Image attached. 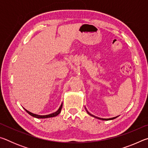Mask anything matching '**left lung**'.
<instances>
[{
  "label": "left lung",
  "mask_w": 148,
  "mask_h": 148,
  "mask_svg": "<svg viewBox=\"0 0 148 148\" xmlns=\"http://www.w3.org/2000/svg\"><path fill=\"white\" fill-rule=\"evenodd\" d=\"M86 111H87V113H88V114H89V115H90V116H93L94 117H96V118H98V119H102V120H111V119H116V117H117H117H112V118H110V119H102V118H100V117H97L96 116H93V115H91V114H90V113H89V112L88 111H87V109H86Z\"/></svg>",
  "instance_id": "1"
}]
</instances>
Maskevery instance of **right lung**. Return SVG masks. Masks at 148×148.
I'll return each mask as SVG.
<instances>
[{
    "label": "right lung",
    "mask_w": 148,
    "mask_h": 148,
    "mask_svg": "<svg viewBox=\"0 0 148 148\" xmlns=\"http://www.w3.org/2000/svg\"><path fill=\"white\" fill-rule=\"evenodd\" d=\"M62 104L61 105V106L59 107V110H57V112H54L53 114H49V115H46V116H40V115H36V114H32L31 112H30L29 111H27V110L26 112L28 113L29 115H31V116L34 117H36V118H48V117H55V116H57V115H59L60 114V112L61 111V109H62Z\"/></svg>",
    "instance_id": "obj_1"
}]
</instances>
